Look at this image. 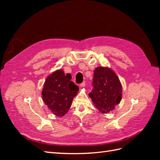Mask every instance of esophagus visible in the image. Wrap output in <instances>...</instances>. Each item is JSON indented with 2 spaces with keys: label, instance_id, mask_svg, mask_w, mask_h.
<instances>
[{
  "label": "esophagus",
  "instance_id": "esophagus-1",
  "mask_svg": "<svg viewBox=\"0 0 160 160\" xmlns=\"http://www.w3.org/2000/svg\"><path fill=\"white\" fill-rule=\"evenodd\" d=\"M80 86H81V88H84V87L85 86V82H83V83H81Z\"/></svg>",
  "mask_w": 160,
  "mask_h": 160
}]
</instances>
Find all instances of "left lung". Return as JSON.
<instances>
[{
  "label": "left lung",
  "instance_id": "obj_1",
  "mask_svg": "<svg viewBox=\"0 0 160 160\" xmlns=\"http://www.w3.org/2000/svg\"><path fill=\"white\" fill-rule=\"evenodd\" d=\"M93 90L89 93L100 113H107L115 109L122 98V86L115 72L108 67L94 70Z\"/></svg>",
  "mask_w": 160,
  "mask_h": 160
}]
</instances>
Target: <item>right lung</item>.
Returning <instances> with one entry per match:
<instances>
[{
  "label": "right lung",
  "mask_w": 160,
  "mask_h": 160,
  "mask_svg": "<svg viewBox=\"0 0 160 160\" xmlns=\"http://www.w3.org/2000/svg\"><path fill=\"white\" fill-rule=\"evenodd\" d=\"M71 79V75H65L62 69H58L47 77L43 85L42 99L57 117H62L67 113L79 91L78 86Z\"/></svg>",
  "instance_id": "right-lung-1"
}]
</instances>
